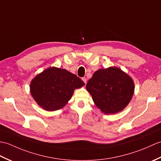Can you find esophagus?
I'll list each match as a JSON object with an SVG mask.
<instances>
[{
	"label": "esophagus",
	"instance_id": "esophagus-1",
	"mask_svg": "<svg viewBox=\"0 0 161 161\" xmlns=\"http://www.w3.org/2000/svg\"><path fill=\"white\" fill-rule=\"evenodd\" d=\"M82 80H83V81H84V82L85 84H86V82H87V80H86V77H83V78H82Z\"/></svg>",
	"mask_w": 161,
	"mask_h": 161
}]
</instances>
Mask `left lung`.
<instances>
[{
  "label": "left lung",
  "mask_w": 161,
  "mask_h": 161,
  "mask_svg": "<svg viewBox=\"0 0 161 161\" xmlns=\"http://www.w3.org/2000/svg\"><path fill=\"white\" fill-rule=\"evenodd\" d=\"M86 88L97 107L108 115L124 110L131 100L135 86L128 74L111 66L95 71Z\"/></svg>",
  "instance_id": "1"
}]
</instances>
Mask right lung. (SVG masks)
I'll use <instances>...</instances> for the list:
<instances>
[{"label": "right lung", "mask_w": 161, "mask_h": 161, "mask_svg": "<svg viewBox=\"0 0 161 161\" xmlns=\"http://www.w3.org/2000/svg\"><path fill=\"white\" fill-rule=\"evenodd\" d=\"M84 85L76 75L64 68L53 66L46 68L32 79L30 90L41 108L54 111L66 106L74 91Z\"/></svg>", "instance_id": "right-lung-1"}]
</instances>
